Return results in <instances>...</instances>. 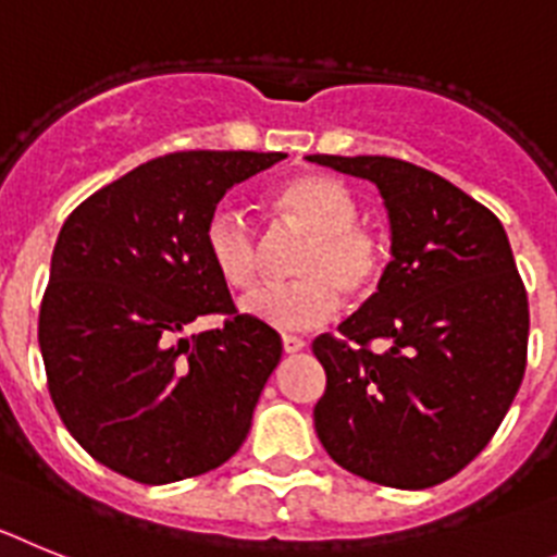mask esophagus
Masks as SVG:
<instances>
[{
	"label": "esophagus",
	"instance_id": "obj_1",
	"mask_svg": "<svg viewBox=\"0 0 557 557\" xmlns=\"http://www.w3.org/2000/svg\"><path fill=\"white\" fill-rule=\"evenodd\" d=\"M283 350L288 352V356H294V352L306 350V342L299 336H283Z\"/></svg>",
	"mask_w": 557,
	"mask_h": 557
}]
</instances>
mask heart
Returning <instances> with one entry per match:
<instances>
[{
  "instance_id": "b5f03b06",
  "label": "heart",
  "mask_w": 557,
  "mask_h": 557,
  "mask_svg": "<svg viewBox=\"0 0 557 557\" xmlns=\"http://www.w3.org/2000/svg\"><path fill=\"white\" fill-rule=\"evenodd\" d=\"M280 219L308 232L299 251V280L260 285L240 302L244 313L277 331H311L336 313L345 299L370 297L381 283L386 246L379 232L359 224V201L331 176H294L274 190ZM215 272L232 288H249L260 272V238L251 219L235 205H219L205 230Z\"/></svg>"
}]
</instances>
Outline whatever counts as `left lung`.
<instances>
[{
  "label": "left lung",
  "instance_id": "1",
  "mask_svg": "<svg viewBox=\"0 0 557 557\" xmlns=\"http://www.w3.org/2000/svg\"><path fill=\"white\" fill-rule=\"evenodd\" d=\"M306 159L379 187L393 240L379 292L338 336L313 342L327 375L313 406L319 443L379 485L446 482L487 446L524 379L530 308L505 226L404 159Z\"/></svg>",
  "mask_w": 557,
  "mask_h": 557
}]
</instances>
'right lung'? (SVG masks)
Instances as JSON below:
<instances>
[{
  "instance_id": "1",
  "label": "right lung",
  "mask_w": 557,
  "mask_h": 557,
  "mask_svg": "<svg viewBox=\"0 0 557 557\" xmlns=\"http://www.w3.org/2000/svg\"><path fill=\"white\" fill-rule=\"evenodd\" d=\"M285 153L178 151L89 196L58 232L38 347L72 437L145 485L198 476L244 446L277 331L235 313L205 246L226 190ZM215 332L182 337L193 318Z\"/></svg>"
}]
</instances>
